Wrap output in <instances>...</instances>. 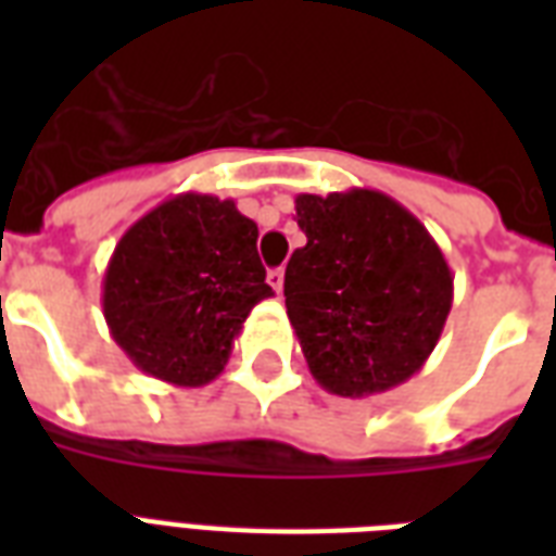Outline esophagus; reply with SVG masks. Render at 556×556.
I'll list each match as a JSON object with an SVG mask.
<instances>
[{
	"label": "esophagus",
	"mask_w": 556,
	"mask_h": 556,
	"mask_svg": "<svg viewBox=\"0 0 556 556\" xmlns=\"http://www.w3.org/2000/svg\"><path fill=\"white\" fill-rule=\"evenodd\" d=\"M268 286L274 288L277 294H282V286H286V270H282V268L268 270Z\"/></svg>",
	"instance_id": "34e87169"
}]
</instances>
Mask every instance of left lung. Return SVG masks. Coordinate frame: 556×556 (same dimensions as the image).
Listing matches in <instances>:
<instances>
[{"instance_id": "left-lung-1", "label": "left lung", "mask_w": 556, "mask_h": 556, "mask_svg": "<svg viewBox=\"0 0 556 556\" xmlns=\"http://www.w3.org/2000/svg\"><path fill=\"white\" fill-rule=\"evenodd\" d=\"M308 242L286 268V308L323 389L366 397L404 383L439 343L453 274L418 218L387 192L296 195Z\"/></svg>"}]
</instances>
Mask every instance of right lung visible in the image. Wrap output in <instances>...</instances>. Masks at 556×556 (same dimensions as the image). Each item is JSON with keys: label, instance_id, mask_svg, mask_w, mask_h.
<instances>
[{"label": "right lung", "instance_id": "add662e5", "mask_svg": "<svg viewBox=\"0 0 556 556\" xmlns=\"http://www.w3.org/2000/svg\"><path fill=\"white\" fill-rule=\"evenodd\" d=\"M256 239L253 218L207 192L138 218L103 274V317L126 357L176 387L218 378L251 308L274 294Z\"/></svg>", "mask_w": 556, "mask_h": 556}]
</instances>
